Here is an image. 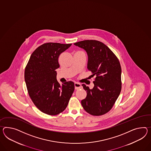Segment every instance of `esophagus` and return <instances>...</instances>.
<instances>
[{
	"instance_id": "34e87169",
	"label": "esophagus",
	"mask_w": 151,
	"mask_h": 151,
	"mask_svg": "<svg viewBox=\"0 0 151 151\" xmlns=\"http://www.w3.org/2000/svg\"><path fill=\"white\" fill-rule=\"evenodd\" d=\"M74 85H75V89H76V90L82 88V87L81 84H80V83H78L75 82Z\"/></svg>"
}]
</instances>
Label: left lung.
I'll return each mask as SVG.
<instances>
[{
	"label": "left lung",
	"instance_id": "left-lung-1",
	"mask_svg": "<svg viewBox=\"0 0 151 151\" xmlns=\"http://www.w3.org/2000/svg\"><path fill=\"white\" fill-rule=\"evenodd\" d=\"M88 55L87 68L96 76L94 87L82 84L87 92L81 101L85 110L93 116H101L112 109L121 91V66L119 60L106 45L99 41L86 40L74 44Z\"/></svg>",
	"mask_w": 151,
	"mask_h": 151
}]
</instances>
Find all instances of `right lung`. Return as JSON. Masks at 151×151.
I'll list each match as a JSON object with an SVG mask.
<instances>
[{"instance_id":"1","label":"right lung","mask_w":151,"mask_h":151,"mask_svg":"<svg viewBox=\"0 0 151 151\" xmlns=\"http://www.w3.org/2000/svg\"><path fill=\"white\" fill-rule=\"evenodd\" d=\"M71 44L48 42L32 53L24 71V80L30 98L37 108L48 115H57L66 109L74 91V83L60 85L56 69L58 58Z\"/></svg>"}]
</instances>
